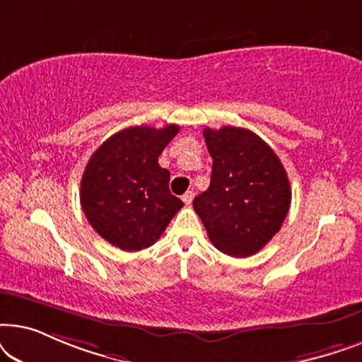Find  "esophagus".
<instances>
[{"label": "esophagus", "mask_w": 362, "mask_h": 362, "mask_svg": "<svg viewBox=\"0 0 362 362\" xmlns=\"http://www.w3.org/2000/svg\"><path fill=\"white\" fill-rule=\"evenodd\" d=\"M192 197H194V191H186L185 194H182V201H185L186 206H189L192 202Z\"/></svg>", "instance_id": "esophagus-1"}]
</instances>
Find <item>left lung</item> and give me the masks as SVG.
I'll return each mask as SVG.
<instances>
[{
    "instance_id": "8db88e82",
    "label": "left lung",
    "mask_w": 362,
    "mask_h": 362,
    "mask_svg": "<svg viewBox=\"0 0 362 362\" xmlns=\"http://www.w3.org/2000/svg\"><path fill=\"white\" fill-rule=\"evenodd\" d=\"M211 185L192 206L216 249L254 255L280 230L291 202L286 171L275 151L247 128H204Z\"/></svg>"
}]
</instances>
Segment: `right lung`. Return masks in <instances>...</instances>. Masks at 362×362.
Returning <instances> with one entry per match:
<instances>
[{
    "instance_id": "right-lung-1",
    "label": "right lung",
    "mask_w": 362,
    "mask_h": 362,
    "mask_svg": "<svg viewBox=\"0 0 362 362\" xmlns=\"http://www.w3.org/2000/svg\"><path fill=\"white\" fill-rule=\"evenodd\" d=\"M180 127H130L103 141L81 181V204L88 224L125 252L160 239L182 201L170 192V171L158 158Z\"/></svg>"
}]
</instances>
